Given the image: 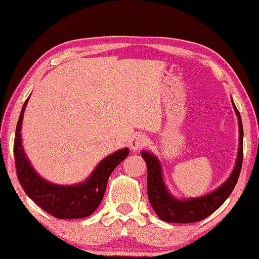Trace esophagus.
<instances>
[{
	"label": "esophagus",
	"mask_w": 259,
	"mask_h": 259,
	"mask_svg": "<svg viewBox=\"0 0 259 259\" xmlns=\"http://www.w3.org/2000/svg\"><path fill=\"white\" fill-rule=\"evenodd\" d=\"M148 142L147 137L144 134H138V135H135L133 137V139L130 141V147L133 150H139L141 149L142 147H144Z\"/></svg>",
	"instance_id": "esophagus-1"
}]
</instances>
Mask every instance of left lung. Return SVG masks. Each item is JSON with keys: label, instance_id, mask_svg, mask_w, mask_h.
Masks as SVG:
<instances>
[{"label": "left lung", "instance_id": "obj_1", "mask_svg": "<svg viewBox=\"0 0 259 259\" xmlns=\"http://www.w3.org/2000/svg\"><path fill=\"white\" fill-rule=\"evenodd\" d=\"M233 106L236 114H237L239 125V148L237 160H236L235 168L230 177L210 194L198 198H190V199H177L170 194L163 183L161 164L157 157L151 155L149 151L141 152V157L145 159L148 170V198H149L153 210L156 211L157 216L161 221L178 224L200 222L202 219L210 216L213 211H216L233 192L239 178L241 164H243L244 138L243 122H241L240 113L236 108L234 101Z\"/></svg>", "mask_w": 259, "mask_h": 259}]
</instances>
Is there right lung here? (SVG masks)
<instances>
[{"label": "right lung", "mask_w": 259, "mask_h": 259, "mask_svg": "<svg viewBox=\"0 0 259 259\" xmlns=\"http://www.w3.org/2000/svg\"><path fill=\"white\" fill-rule=\"evenodd\" d=\"M27 100L29 98L21 110L14 138V160L22 188L37 206L51 216L59 219H78L90 216L100 205L110 175L129 155V149L124 148L104 158L93 170L89 179L83 183L72 186L49 183L32 168L22 146L20 131Z\"/></svg>", "instance_id": "add662e5"}]
</instances>
